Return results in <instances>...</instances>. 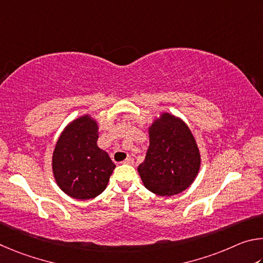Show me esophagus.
I'll return each mask as SVG.
<instances>
[{
    "mask_svg": "<svg viewBox=\"0 0 263 263\" xmlns=\"http://www.w3.org/2000/svg\"><path fill=\"white\" fill-rule=\"evenodd\" d=\"M122 163H123V164H127V165H133V164H134V159L129 157V158H127V159H124Z\"/></svg>",
    "mask_w": 263,
    "mask_h": 263,
    "instance_id": "34e87169",
    "label": "esophagus"
}]
</instances>
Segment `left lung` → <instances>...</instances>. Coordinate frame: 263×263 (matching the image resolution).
Wrapping results in <instances>:
<instances>
[{
	"instance_id": "1",
	"label": "left lung",
	"mask_w": 263,
	"mask_h": 263,
	"mask_svg": "<svg viewBox=\"0 0 263 263\" xmlns=\"http://www.w3.org/2000/svg\"><path fill=\"white\" fill-rule=\"evenodd\" d=\"M150 144L139 171L145 188L160 196L187 190L199 172L201 158L186 123L168 113L151 124Z\"/></svg>"
}]
</instances>
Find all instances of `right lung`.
I'll list each match as a JSON object with an SVG mask.
<instances>
[{
    "label": "right lung",
    "mask_w": 263,
    "mask_h": 263,
    "mask_svg": "<svg viewBox=\"0 0 263 263\" xmlns=\"http://www.w3.org/2000/svg\"><path fill=\"white\" fill-rule=\"evenodd\" d=\"M98 127L89 117L64 129L53 154V173L59 187L77 200H89L105 191L115 164L97 145Z\"/></svg>",
    "instance_id": "add662e5"
}]
</instances>
